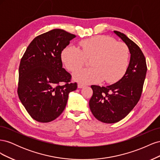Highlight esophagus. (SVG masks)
<instances>
[{"instance_id": "esophagus-1", "label": "esophagus", "mask_w": 160, "mask_h": 160, "mask_svg": "<svg viewBox=\"0 0 160 160\" xmlns=\"http://www.w3.org/2000/svg\"><path fill=\"white\" fill-rule=\"evenodd\" d=\"M77 87H78V88L81 89V88H83V87H84V85H83V84H82V83H79V84H78V85H77Z\"/></svg>"}]
</instances>
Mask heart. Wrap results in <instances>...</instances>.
Returning <instances> with one entry per match:
<instances>
[{"mask_svg":"<svg viewBox=\"0 0 160 160\" xmlns=\"http://www.w3.org/2000/svg\"><path fill=\"white\" fill-rule=\"evenodd\" d=\"M81 49L69 45L62 50L61 59L67 69L74 71L90 59L93 67L73 73L75 81L82 83H98L103 79L114 83L123 77L129 64V51L122 42L109 36H96L79 42Z\"/></svg>","mask_w":160,"mask_h":160,"instance_id":"obj_1","label":"heart"}]
</instances>
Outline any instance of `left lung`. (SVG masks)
<instances>
[{
	"mask_svg": "<svg viewBox=\"0 0 160 160\" xmlns=\"http://www.w3.org/2000/svg\"><path fill=\"white\" fill-rule=\"evenodd\" d=\"M114 32L127 45L131 57L126 72L117 83L107 87L91 86V111L97 119L105 123L119 122L137 105L147 72L146 58L140 48L123 33Z\"/></svg>",
	"mask_w": 160,
	"mask_h": 160,
	"instance_id": "obj_1",
	"label": "left lung"
}]
</instances>
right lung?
<instances>
[{
  "instance_id": "add662e5",
  "label": "right lung",
  "mask_w": 160,
  "mask_h": 160,
  "mask_svg": "<svg viewBox=\"0 0 160 160\" xmlns=\"http://www.w3.org/2000/svg\"><path fill=\"white\" fill-rule=\"evenodd\" d=\"M76 37L64 30L53 29L36 37L27 48L18 69L17 93L31 117L48 123L64 111L70 92L77 88L62 68L61 52Z\"/></svg>"
}]
</instances>
